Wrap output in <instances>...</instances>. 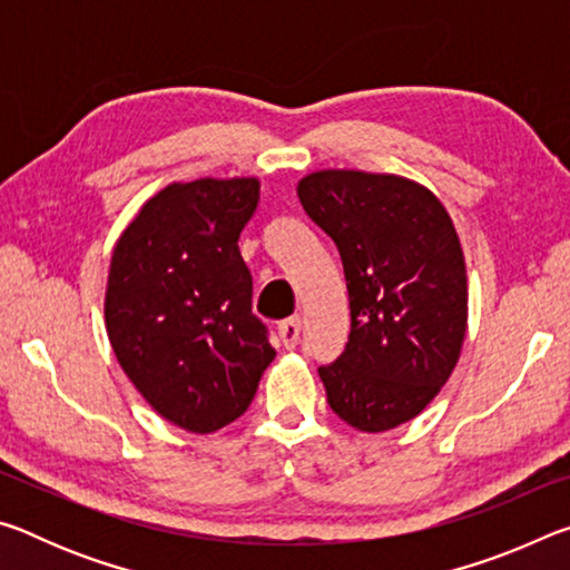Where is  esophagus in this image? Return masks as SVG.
<instances>
[{"instance_id":"34e87169","label":"esophagus","mask_w":570,"mask_h":570,"mask_svg":"<svg viewBox=\"0 0 570 570\" xmlns=\"http://www.w3.org/2000/svg\"><path fill=\"white\" fill-rule=\"evenodd\" d=\"M298 334H302V316H292V320L278 324V336H282L286 350H294L298 344Z\"/></svg>"}]
</instances>
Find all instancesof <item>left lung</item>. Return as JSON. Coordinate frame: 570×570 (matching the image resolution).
I'll return each mask as SVG.
<instances>
[{"instance_id": "8db88e82", "label": "left lung", "mask_w": 570, "mask_h": 570, "mask_svg": "<svg viewBox=\"0 0 570 570\" xmlns=\"http://www.w3.org/2000/svg\"><path fill=\"white\" fill-rule=\"evenodd\" d=\"M306 216L340 248L352 332L320 366L326 402L362 432L428 407L468 330L465 256L435 193L390 173L316 170L298 180Z\"/></svg>"}]
</instances>
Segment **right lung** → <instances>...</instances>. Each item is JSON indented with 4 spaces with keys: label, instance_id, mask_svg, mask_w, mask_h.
Wrapping results in <instances>:
<instances>
[{
    "label": "right lung",
    "instance_id": "obj_1",
    "mask_svg": "<svg viewBox=\"0 0 570 570\" xmlns=\"http://www.w3.org/2000/svg\"><path fill=\"white\" fill-rule=\"evenodd\" d=\"M256 178L170 183L112 248L105 326L122 372L160 417L208 435L238 420L274 362L250 312L238 236Z\"/></svg>",
    "mask_w": 570,
    "mask_h": 570
}]
</instances>
